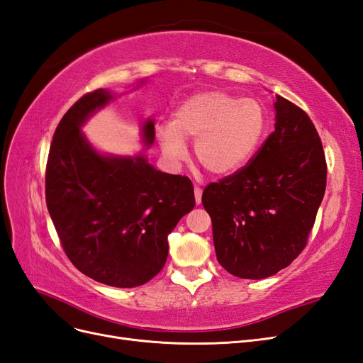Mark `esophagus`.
I'll return each mask as SVG.
<instances>
[{
	"instance_id": "1",
	"label": "esophagus",
	"mask_w": 363,
	"mask_h": 363,
	"mask_svg": "<svg viewBox=\"0 0 363 363\" xmlns=\"http://www.w3.org/2000/svg\"><path fill=\"white\" fill-rule=\"evenodd\" d=\"M194 194H195V203H196V204H200V203H201V195H203L201 188H199V186H195Z\"/></svg>"
}]
</instances>
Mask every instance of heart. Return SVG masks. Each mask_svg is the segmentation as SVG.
Returning a JSON list of instances; mask_svg holds the SVG:
<instances>
[{
	"mask_svg": "<svg viewBox=\"0 0 363 363\" xmlns=\"http://www.w3.org/2000/svg\"><path fill=\"white\" fill-rule=\"evenodd\" d=\"M268 127L265 107L255 98L221 91L195 94L157 128L160 147L172 163L186 159L184 142H195L194 156L215 175L232 174L255 156Z\"/></svg>",
	"mask_w": 363,
	"mask_h": 363,
	"instance_id": "obj_1",
	"label": "heart"
}]
</instances>
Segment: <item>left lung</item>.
Segmentation results:
<instances>
[{
	"label": "left lung",
	"mask_w": 363,
	"mask_h": 363,
	"mask_svg": "<svg viewBox=\"0 0 363 363\" xmlns=\"http://www.w3.org/2000/svg\"><path fill=\"white\" fill-rule=\"evenodd\" d=\"M276 128L251 160L207 184L216 259L240 279L289 267L307 245L327 182L320 135L301 107L276 95Z\"/></svg>",
	"instance_id": "left-lung-1"
}]
</instances>
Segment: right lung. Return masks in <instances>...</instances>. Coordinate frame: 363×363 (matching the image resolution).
Here are the masks:
<instances>
[{
	"label": "right lung",
	"instance_id": "add662e5",
	"mask_svg": "<svg viewBox=\"0 0 363 363\" xmlns=\"http://www.w3.org/2000/svg\"><path fill=\"white\" fill-rule=\"evenodd\" d=\"M112 92L84 94L54 131L45 169V200L65 255L84 276L115 288H136L157 276L168 235L195 206L186 175L157 171L145 157L95 152L80 125ZM145 144L155 124L144 127Z\"/></svg>",
	"mask_w": 363,
	"mask_h": 363
}]
</instances>
